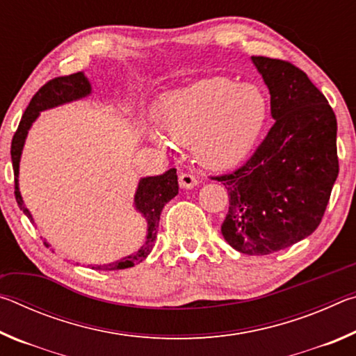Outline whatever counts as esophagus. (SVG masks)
<instances>
[{"mask_svg": "<svg viewBox=\"0 0 356 356\" xmlns=\"http://www.w3.org/2000/svg\"><path fill=\"white\" fill-rule=\"evenodd\" d=\"M179 184L182 188H186V190L195 188V186L197 185V179L190 172H182L179 176Z\"/></svg>", "mask_w": 356, "mask_h": 356, "instance_id": "1", "label": "esophagus"}]
</instances>
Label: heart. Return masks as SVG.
Masks as SVG:
<instances>
[{
    "label": "heart",
    "mask_w": 356,
    "mask_h": 356,
    "mask_svg": "<svg viewBox=\"0 0 356 356\" xmlns=\"http://www.w3.org/2000/svg\"><path fill=\"white\" fill-rule=\"evenodd\" d=\"M268 99L262 88L226 76L204 78L168 92L159 105L160 127L172 141L193 144L210 170H229L250 155L265 125Z\"/></svg>",
    "instance_id": "1"
}]
</instances>
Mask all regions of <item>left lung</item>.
Wrapping results in <instances>:
<instances>
[{"label": "left lung", "mask_w": 356, "mask_h": 356, "mask_svg": "<svg viewBox=\"0 0 356 356\" xmlns=\"http://www.w3.org/2000/svg\"><path fill=\"white\" fill-rule=\"evenodd\" d=\"M270 91L275 122L246 163L225 182L226 242L243 254L265 256L306 238L321 225L339 172L337 122L328 100L303 70L251 56Z\"/></svg>", "instance_id": "left-lung-1"}]
</instances>
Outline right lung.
Listing matches in <instances>:
<instances>
[{
  "label": "right lung",
  "instance_id": "obj_1",
  "mask_svg": "<svg viewBox=\"0 0 356 356\" xmlns=\"http://www.w3.org/2000/svg\"><path fill=\"white\" fill-rule=\"evenodd\" d=\"M92 88L91 83L83 72L78 74H72L67 76H58L53 78L48 83H45L38 92L34 94V97L29 102L25 114L22 116V120L19 124L14 138H12V146H10V156H12V166H14V177H15V200L19 204L20 210H23L29 220H33V215L29 213V210L23 204L20 190H19V166H20V156L23 146H25V140L28 135V130L31 129V125L35 119L39 118L40 111L48 110V108H55L59 105L69 104L78 99L86 97L91 94ZM179 193V182H177V171L176 168H171L161 176H152V177H143L138 184V188L135 193V209L140 212L144 220L147 221V236L146 242L140 250L134 254L125 256L120 261L105 264V265H92L94 270H122L134 267V265L143 262L144 259L149 256V252L152 251L156 238V231H159V221L160 213L163 210L165 204L170 202L174 196ZM47 246H50L48 242H44Z\"/></svg>",
  "mask_w": 356,
  "mask_h": 356
}]
</instances>
